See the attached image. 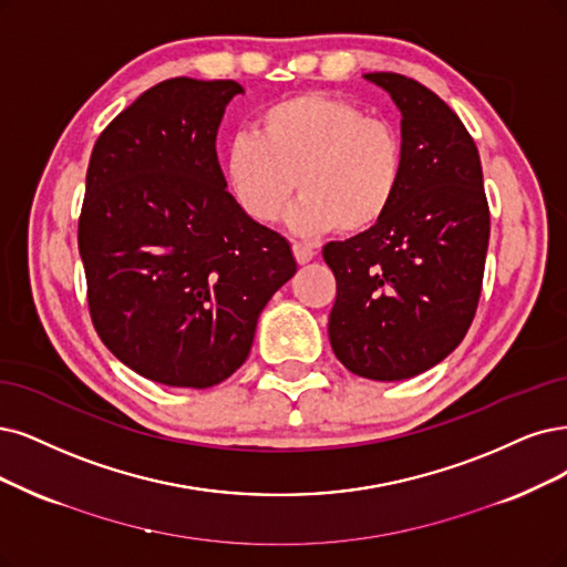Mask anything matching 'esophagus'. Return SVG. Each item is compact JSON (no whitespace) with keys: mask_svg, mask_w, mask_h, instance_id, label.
I'll return each instance as SVG.
<instances>
[{"mask_svg":"<svg viewBox=\"0 0 567 567\" xmlns=\"http://www.w3.org/2000/svg\"><path fill=\"white\" fill-rule=\"evenodd\" d=\"M291 249H295V257L299 264H308L312 257H316V251H312L310 245H303V243H295L291 245Z\"/></svg>","mask_w":567,"mask_h":567,"instance_id":"esophagus-1","label":"esophagus"}]
</instances>
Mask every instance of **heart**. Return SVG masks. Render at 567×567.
<instances>
[{
    "label": "heart",
    "mask_w": 567,
    "mask_h": 567,
    "mask_svg": "<svg viewBox=\"0 0 567 567\" xmlns=\"http://www.w3.org/2000/svg\"><path fill=\"white\" fill-rule=\"evenodd\" d=\"M228 194L257 224L289 213L301 238L341 228L360 236L379 226L400 196L404 144L390 123L369 118L358 104L303 93L264 110L255 135L240 133L221 158Z\"/></svg>",
    "instance_id": "b5f03b06"
}]
</instances>
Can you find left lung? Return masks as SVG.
I'll use <instances>...</instances> for the list:
<instances>
[{"label":"left lung","mask_w":567,"mask_h":567,"mask_svg":"<svg viewBox=\"0 0 567 567\" xmlns=\"http://www.w3.org/2000/svg\"><path fill=\"white\" fill-rule=\"evenodd\" d=\"M402 112L404 182L367 234L327 243L337 276L331 350L371 381H404L465 339L484 280L491 215L476 144L449 104L392 72L364 74Z\"/></svg>","instance_id":"1"}]
</instances>
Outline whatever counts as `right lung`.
<instances>
[{
	"instance_id": "right-lung-1",
	"label": "right lung",
	"mask_w": 567,
	"mask_h": 567,
	"mask_svg": "<svg viewBox=\"0 0 567 567\" xmlns=\"http://www.w3.org/2000/svg\"><path fill=\"white\" fill-rule=\"evenodd\" d=\"M238 93L236 81H161L91 154L79 219L91 318L118 362L161 385L226 381L297 272L291 245L226 192L217 131Z\"/></svg>"
}]
</instances>
